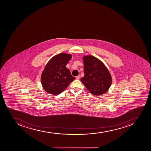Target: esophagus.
<instances>
[{"label": "esophagus", "instance_id": "obj_1", "mask_svg": "<svg viewBox=\"0 0 151 151\" xmlns=\"http://www.w3.org/2000/svg\"><path fill=\"white\" fill-rule=\"evenodd\" d=\"M80 78L81 76L80 75H78V76H76V79H77V80H79V79H80Z\"/></svg>", "mask_w": 151, "mask_h": 151}]
</instances>
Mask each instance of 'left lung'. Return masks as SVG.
Listing matches in <instances>:
<instances>
[{
  "label": "left lung",
  "instance_id": "8db88e82",
  "mask_svg": "<svg viewBox=\"0 0 151 151\" xmlns=\"http://www.w3.org/2000/svg\"><path fill=\"white\" fill-rule=\"evenodd\" d=\"M84 76L81 82L90 92L96 96L105 93L111 86L112 79L109 71L101 61L92 55L83 58Z\"/></svg>",
  "mask_w": 151,
  "mask_h": 151
}]
</instances>
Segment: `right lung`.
Masks as SVG:
<instances>
[{
    "label": "right lung",
    "mask_w": 151,
    "mask_h": 151,
    "mask_svg": "<svg viewBox=\"0 0 151 151\" xmlns=\"http://www.w3.org/2000/svg\"><path fill=\"white\" fill-rule=\"evenodd\" d=\"M71 56L70 54L59 53L48 62L41 76L42 86L47 92L59 95L75 80L70 70L66 68Z\"/></svg>",
    "instance_id": "1"
}]
</instances>
